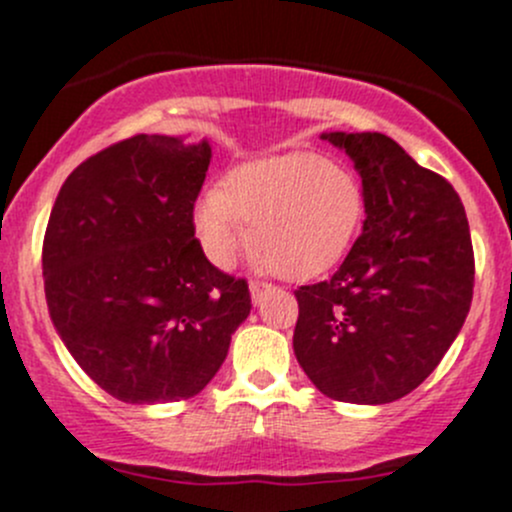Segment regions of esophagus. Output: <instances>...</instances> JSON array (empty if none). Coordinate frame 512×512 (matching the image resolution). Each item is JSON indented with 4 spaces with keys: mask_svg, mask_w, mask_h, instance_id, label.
I'll use <instances>...</instances> for the list:
<instances>
[{
    "mask_svg": "<svg viewBox=\"0 0 512 512\" xmlns=\"http://www.w3.org/2000/svg\"><path fill=\"white\" fill-rule=\"evenodd\" d=\"M272 289V285L270 282H260V280H255V282H250V294H252V302H260L262 297H265V292H270Z\"/></svg>",
    "mask_w": 512,
    "mask_h": 512,
    "instance_id": "1",
    "label": "esophagus"
}]
</instances>
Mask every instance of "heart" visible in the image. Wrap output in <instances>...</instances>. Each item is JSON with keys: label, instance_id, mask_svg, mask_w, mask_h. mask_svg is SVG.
Masks as SVG:
<instances>
[{"label": "heart", "instance_id": "heart-1", "mask_svg": "<svg viewBox=\"0 0 512 512\" xmlns=\"http://www.w3.org/2000/svg\"><path fill=\"white\" fill-rule=\"evenodd\" d=\"M364 213V185L352 170L319 153L292 151L240 165L225 185L205 190L195 230L220 267L235 260L252 232L257 260L275 275L299 280L347 255Z\"/></svg>", "mask_w": 512, "mask_h": 512}]
</instances>
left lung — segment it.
<instances>
[{"label": "left lung", "instance_id": "obj_1", "mask_svg": "<svg viewBox=\"0 0 512 512\" xmlns=\"http://www.w3.org/2000/svg\"><path fill=\"white\" fill-rule=\"evenodd\" d=\"M354 160L364 230L329 280L294 289V354L324 396L389 404L411 394L461 332L473 299L471 230L446 178L384 133H327Z\"/></svg>", "mask_w": 512, "mask_h": 512}]
</instances>
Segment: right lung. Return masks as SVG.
<instances>
[{
    "instance_id": "obj_1",
    "label": "right lung",
    "mask_w": 512,
    "mask_h": 512,
    "mask_svg": "<svg viewBox=\"0 0 512 512\" xmlns=\"http://www.w3.org/2000/svg\"><path fill=\"white\" fill-rule=\"evenodd\" d=\"M208 141L138 136L86 158L61 185L41 247L51 322L81 369L126 404L200 394L250 314L245 277L195 237Z\"/></svg>"
}]
</instances>
